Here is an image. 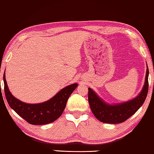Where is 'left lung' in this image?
I'll use <instances>...</instances> for the list:
<instances>
[{"mask_svg":"<svg viewBox=\"0 0 154 154\" xmlns=\"http://www.w3.org/2000/svg\"><path fill=\"white\" fill-rule=\"evenodd\" d=\"M149 68L147 67L145 82L142 90L136 98L125 103L109 105L103 100L88 88V103L94 116L101 122L106 123H119L133 116L144 103L149 90Z\"/></svg>","mask_w":154,"mask_h":154,"instance_id":"obj_1","label":"left lung"}]
</instances>
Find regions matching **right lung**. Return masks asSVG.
<instances>
[{"label":"right lung","mask_w":154,"mask_h":154,"mask_svg":"<svg viewBox=\"0 0 154 154\" xmlns=\"http://www.w3.org/2000/svg\"><path fill=\"white\" fill-rule=\"evenodd\" d=\"M3 82L4 91L10 107L21 118L33 125L47 124L59 118L66 107L69 97L78 86L77 83L70 84L60 90L49 100L41 103L29 104L12 96L8 88L5 72Z\"/></svg>","instance_id":"add662e5"}]
</instances>
